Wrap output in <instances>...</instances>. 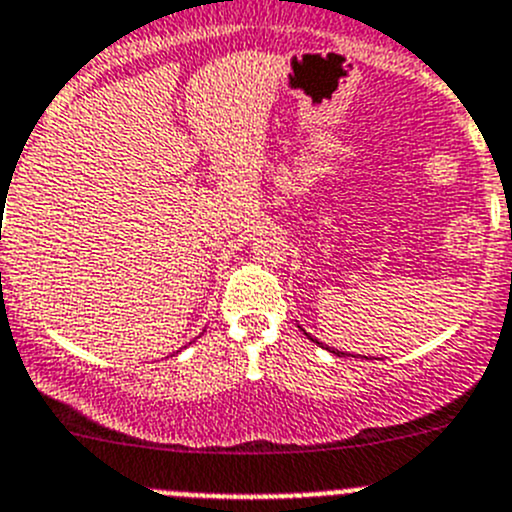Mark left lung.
<instances>
[{
	"instance_id": "left-lung-1",
	"label": "left lung",
	"mask_w": 512,
	"mask_h": 512,
	"mask_svg": "<svg viewBox=\"0 0 512 512\" xmlns=\"http://www.w3.org/2000/svg\"><path fill=\"white\" fill-rule=\"evenodd\" d=\"M305 336H308V333H305ZM310 338V336H308ZM310 341H315V338H310ZM315 343H318V341H315ZM328 351H331V353H336V356H351V353H343V351H336V348H328ZM366 358V356H364Z\"/></svg>"
}]
</instances>
